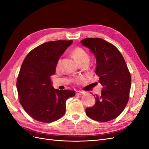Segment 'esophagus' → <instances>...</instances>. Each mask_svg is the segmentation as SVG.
<instances>
[{
	"mask_svg": "<svg viewBox=\"0 0 149 149\" xmlns=\"http://www.w3.org/2000/svg\"><path fill=\"white\" fill-rule=\"evenodd\" d=\"M84 94V92L81 91H76V95H81V94Z\"/></svg>",
	"mask_w": 149,
	"mask_h": 149,
	"instance_id": "1",
	"label": "esophagus"
}]
</instances>
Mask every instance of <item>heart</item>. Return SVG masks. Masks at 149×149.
I'll return each mask as SVG.
<instances>
[{
	"instance_id": "1",
	"label": "heart",
	"mask_w": 149,
	"mask_h": 149,
	"mask_svg": "<svg viewBox=\"0 0 149 149\" xmlns=\"http://www.w3.org/2000/svg\"><path fill=\"white\" fill-rule=\"evenodd\" d=\"M72 54H73V56L74 58V60L77 61L78 63H80L82 62H89V56L88 55V54L81 48H74L73 50V52H72ZM60 65V60H59L58 61L56 65V68H59ZM79 79H78V81H79Z\"/></svg>"
}]
</instances>
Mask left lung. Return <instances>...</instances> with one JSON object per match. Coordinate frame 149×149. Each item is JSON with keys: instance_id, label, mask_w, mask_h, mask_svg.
<instances>
[{"instance_id": "obj_1", "label": "left lung", "mask_w": 149, "mask_h": 149, "mask_svg": "<svg viewBox=\"0 0 149 149\" xmlns=\"http://www.w3.org/2000/svg\"><path fill=\"white\" fill-rule=\"evenodd\" d=\"M82 44L96 58L95 73L102 86L100 96H94V106L86 108L91 119L105 123L118 117L129 98L131 76L123 55L113 45L100 38H86Z\"/></svg>"}]
</instances>
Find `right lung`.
Returning <instances> with one entry per match:
<instances>
[{
    "label": "right lung",
    "mask_w": 149,
    "mask_h": 149,
    "mask_svg": "<svg viewBox=\"0 0 149 149\" xmlns=\"http://www.w3.org/2000/svg\"><path fill=\"white\" fill-rule=\"evenodd\" d=\"M73 40H57L40 45L30 51L22 63L17 80L20 104L31 118L50 123L64 116L66 101L75 91L55 89L51 76L60 56Z\"/></svg>",
    "instance_id": "right-lung-1"
}]
</instances>
